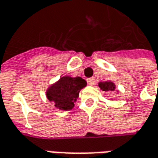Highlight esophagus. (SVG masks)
Listing matches in <instances>:
<instances>
[{"label": "esophagus", "mask_w": 158, "mask_h": 158, "mask_svg": "<svg viewBox=\"0 0 158 158\" xmlns=\"http://www.w3.org/2000/svg\"><path fill=\"white\" fill-rule=\"evenodd\" d=\"M87 84L88 85H90V86H93V85H94V83H95V79L93 77H91V78H88L87 80Z\"/></svg>", "instance_id": "34e87169"}]
</instances>
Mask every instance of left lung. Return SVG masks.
<instances>
[{"label": "left lung", "instance_id": "obj_1", "mask_svg": "<svg viewBox=\"0 0 158 158\" xmlns=\"http://www.w3.org/2000/svg\"><path fill=\"white\" fill-rule=\"evenodd\" d=\"M98 87L104 92H114L116 89L115 84L113 81H100Z\"/></svg>", "mask_w": 158, "mask_h": 158}]
</instances>
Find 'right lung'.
<instances>
[{"mask_svg": "<svg viewBox=\"0 0 158 158\" xmlns=\"http://www.w3.org/2000/svg\"><path fill=\"white\" fill-rule=\"evenodd\" d=\"M86 86L87 81L81 77L64 76L48 87L46 97L56 109L68 111L74 108L80 91Z\"/></svg>", "mask_w": 158, "mask_h": 158, "instance_id": "1", "label": "right lung"}]
</instances>
